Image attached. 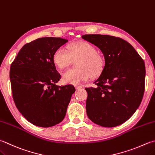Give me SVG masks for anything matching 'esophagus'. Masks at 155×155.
I'll return each mask as SVG.
<instances>
[{
  "instance_id": "1",
  "label": "esophagus",
  "mask_w": 155,
  "mask_h": 155,
  "mask_svg": "<svg viewBox=\"0 0 155 155\" xmlns=\"http://www.w3.org/2000/svg\"><path fill=\"white\" fill-rule=\"evenodd\" d=\"M75 88H76V89H77V90H79V89H82L83 87H82V86H75Z\"/></svg>"
}]
</instances>
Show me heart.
Here are the masks:
<instances>
[{"instance_id":"1","label":"heart","mask_w":155,"mask_h":155,"mask_svg":"<svg viewBox=\"0 0 155 155\" xmlns=\"http://www.w3.org/2000/svg\"><path fill=\"white\" fill-rule=\"evenodd\" d=\"M77 58V67L63 72L62 80L65 83L79 84L91 77H97L104 68V57L97 52L94 45L87 41L72 44L68 45V50L63 46L60 47L54 51L52 56L54 63L60 69L66 68L72 59Z\"/></svg>"}]
</instances>
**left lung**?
Here are the masks:
<instances>
[{
	"label": "left lung",
	"mask_w": 155,
	"mask_h": 155,
	"mask_svg": "<svg viewBox=\"0 0 155 155\" xmlns=\"http://www.w3.org/2000/svg\"><path fill=\"white\" fill-rule=\"evenodd\" d=\"M84 39L97 46L105 65L95 81L97 87L86 88L88 117L97 125L111 128L130 119L144 95L145 65L131 44L108 35L89 34Z\"/></svg>",
	"instance_id": "obj_1"
}]
</instances>
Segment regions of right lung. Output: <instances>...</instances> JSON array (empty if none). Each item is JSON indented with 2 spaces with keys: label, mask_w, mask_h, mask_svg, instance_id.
Instances as JSON below:
<instances>
[{
  "label": "right lung",
  "mask_w": 155,
  "mask_h": 155,
  "mask_svg": "<svg viewBox=\"0 0 155 155\" xmlns=\"http://www.w3.org/2000/svg\"><path fill=\"white\" fill-rule=\"evenodd\" d=\"M67 39L46 37L25 44L12 62V95L18 110L33 125L48 128L64 120L75 92L73 85L58 86L61 78L52 56Z\"/></svg>",
  "instance_id": "right-lung-1"
}]
</instances>
